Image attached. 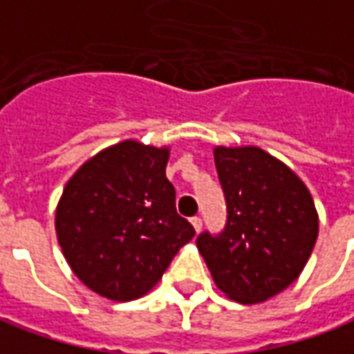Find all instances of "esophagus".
I'll return each instance as SVG.
<instances>
[{
	"label": "esophagus",
	"instance_id": "1",
	"mask_svg": "<svg viewBox=\"0 0 354 354\" xmlns=\"http://www.w3.org/2000/svg\"><path fill=\"white\" fill-rule=\"evenodd\" d=\"M192 225H194V228H196L197 232H199L201 227H203V223H201V218L199 217H192Z\"/></svg>",
	"mask_w": 354,
	"mask_h": 354
}]
</instances>
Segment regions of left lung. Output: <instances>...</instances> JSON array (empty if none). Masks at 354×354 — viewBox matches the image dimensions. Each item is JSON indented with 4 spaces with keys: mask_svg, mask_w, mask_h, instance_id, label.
Returning <instances> with one entry per match:
<instances>
[{
    "mask_svg": "<svg viewBox=\"0 0 354 354\" xmlns=\"http://www.w3.org/2000/svg\"><path fill=\"white\" fill-rule=\"evenodd\" d=\"M225 228L196 244L217 287L238 302L275 297L300 275L318 238V213L300 178L258 147H217Z\"/></svg>",
    "mask_w": 354,
    "mask_h": 354,
    "instance_id": "8db88e82",
    "label": "left lung"
}]
</instances>
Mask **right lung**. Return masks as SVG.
<instances>
[{"label":"right lung","mask_w":354,"mask_h":354,"mask_svg":"<svg viewBox=\"0 0 354 354\" xmlns=\"http://www.w3.org/2000/svg\"><path fill=\"white\" fill-rule=\"evenodd\" d=\"M168 149L124 141L86 160L56 211L57 242L91 290L118 302L143 297L196 236L176 211Z\"/></svg>","instance_id":"1"}]
</instances>
